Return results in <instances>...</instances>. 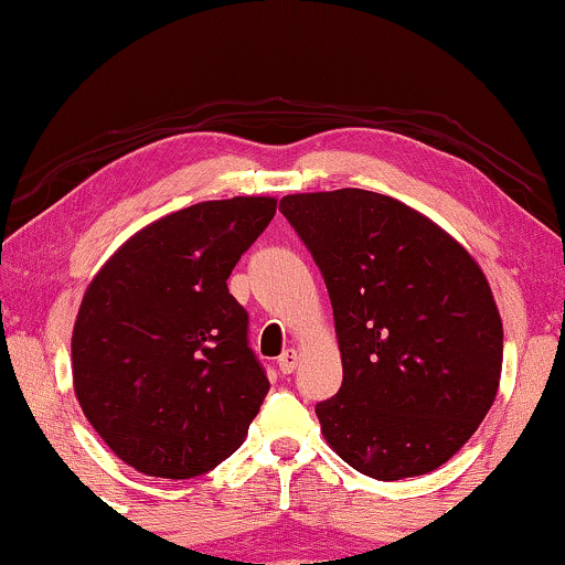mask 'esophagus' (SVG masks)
<instances>
[{
    "label": "esophagus",
    "mask_w": 565,
    "mask_h": 565,
    "mask_svg": "<svg viewBox=\"0 0 565 565\" xmlns=\"http://www.w3.org/2000/svg\"><path fill=\"white\" fill-rule=\"evenodd\" d=\"M278 371L284 373V376H289V373L297 371V352L295 350H284L281 355H278Z\"/></svg>",
    "instance_id": "esophagus-1"
}]
</instances>
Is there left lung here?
I'll list each match as a JSON object with an SVG mask.
<instances>
[{
	"label": "left lung",
	"mask_w": 565,
	"mask_h": 565,
	"mask_svg": "<svg viewBox=\"0 0 565 565\" xmlns=\"http://www.w3.org/2000/svg\"><path fill=\"white\" fill-rule=\"evenodd\" d=\"M278 210L334 308L344 376L316 405L326 441L382 481L447 463L500 386L502 321L477 260L429 217L365 189L289 194Z\"/></svg>",
	"instance_id": "left-lung-1"
}]
</instances>
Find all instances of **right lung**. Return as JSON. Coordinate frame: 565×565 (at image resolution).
Segmentation results:
<instances>
[{
    "instance_id": "obj_1",
    "label": "right lung",
    "mask_w": 565,
    "mask_h": 565,
    "mask_svg": "<svg viewBox=\"0 0 565 565\" xmlns=\"http://www.w3.org/2000/svg\"><path fill=\"white\" fill-rule=\"evenodd\" d=\"M274 215L270 196L183 207L131 236L88 284L73 386L136 471L200 477L247 437L270 384L226 281Z\"/></svg>"
}]
</instances>
